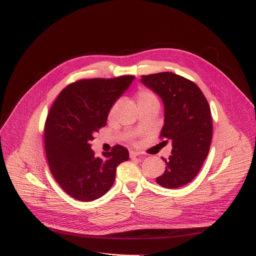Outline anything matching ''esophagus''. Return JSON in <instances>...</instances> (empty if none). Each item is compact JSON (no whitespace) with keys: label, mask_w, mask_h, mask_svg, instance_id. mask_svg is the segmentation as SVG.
Wrapping results in <instances>:
<instances>
[{"label":"esophagus","mask_w":256,"mask_h":256,"mask_svg":"<svg viewBox=\"0 0 256 256\" xmlns=\"http://www.w3.org/2000/svg\"><path fill=\"white\" fill-rule=\"evenodd\" d=\"M130 158H136V157H143V154L140 152H136V150H131L130 152Z\"/></svg>","instance_id":"34e87169"}]
</instances>
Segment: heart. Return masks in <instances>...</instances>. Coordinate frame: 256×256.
I'll return each instance as SVG.
<instances>
[{"label": "heart", "instance_id": "heart-1", "mask_svg": "<svg viewBox=\"0 0 256 256\" xmlns=\"http://www.w3.org/2000/svg\"><path fill=\"white\" fill-rule=\"evenodd\" d=\"M136 102L138 106H147V104H159V100L157 98V96L154 94L152 92L148 90H140L136 94ZM118 106V102H115L110 109L109 112V116L112 118V116L115 114L116 111V108Z\"/></svg>", "mask_w": 256, "mask_h": 256}]
</instances>
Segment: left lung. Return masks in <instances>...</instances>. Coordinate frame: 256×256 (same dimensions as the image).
<instances>
[{
  "label": "left lung",
  "instance_id": "8db88e82",
  "mask_svg": "<svg viewBox=\"0 0 256 256\" xmlns=\"http://www.w3.org/2000/svg\"><path fill=\"white\" fill-rule=\"evenodd\" d=\"M141 82L164 104V125L160 138L172 142L171 156L157 184L175 189L193 180L209 152L212 138L210 106L196 83L173 72L142 76Z\"/></svg>",
  "mask_w": 256,
  "mask_h": 256
}]
</instances>
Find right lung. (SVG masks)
I'll list each match as a JSON object with an SVG mask.
<instances>
[{
	"mask_svg": "<svg viewBox=\"0 0 256 256\" xmlns=\"http://www.w3.org/2000/svg\"><path fill=\"white\" fill-rule=\"evenodd\" d=\"M134 76L84 79L69 84L53 102L44 124V150L54 180L68 196L90 202L104 196L115 180L116 168L129 152L115 145L104 157L95 156L90 141L104 127L111 106Z\"/></svg>",
	"mask_w": 256,
	"mask_h": 256,
	"instance_id": "right-lung-1",
	"label": "right lung"
}]
</instances>
